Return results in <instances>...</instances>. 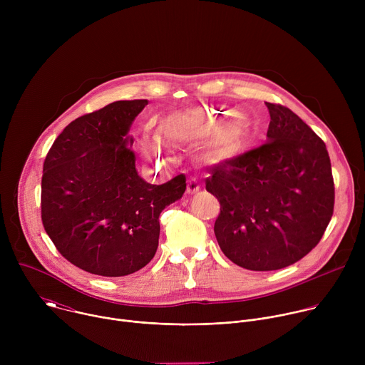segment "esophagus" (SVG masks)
I'll use <instances>...</instances> for the list:
<instances>
[{
  "instance_id": "1",
  "label": "esophagus",
  "mask_w": 365,
  "mask_h": 365,
  "mask_svg": "<svg viewBox=\"0 0 365 365\" xmlns=\"http://www.w3.org/2000/svg\"><path fill=\"white\" fill-rule=\"evenodd\" d=\"M199 189H200V185H199L197 179L189 178L187 179V187H186L187 193H196V192H199Z\"/></svg>"
}]
</instances>
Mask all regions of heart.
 Listing matches in <instances>:
<instances>
[{"mask_svg":"<svg viewBox=\"0 0 365 365\" xmlns=\"http://www.w3.org/2000/svg\"><path fill=\"white\" fill-rule=\"evenodd\" d=\"M224 107H199L178 111L160 121L159 133L166 143H182L206 137L205 151L212 162L235 159L245 148L251 123L245 115H234ZM143 151L150 158H159L160 145L154 140L143 143Z\"/></svg>","mask_w":365,"mask_h":365,"instance_id":"heart-1","label":"heart"}]
</instances>
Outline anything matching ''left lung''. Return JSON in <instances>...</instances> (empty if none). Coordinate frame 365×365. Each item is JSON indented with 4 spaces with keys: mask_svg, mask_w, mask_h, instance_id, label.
<instances>
[{
    "mask_svg": "<svg viewBox=\"0 0 365 365\" xmlns=\"http://www.w3.org/2000/svg\"><path fill=\"white\" fill-rule=\"evenodd\" d=\"M266 106L267 143L215 165L205 180L221 203L214 231L222 252L254 272L284 269L315 248L335 202L325 143L289 108Z\"/></svg>",
    "mask_w": 365,
    "mask_h": 365,
    "instance_id": "left-lung-1",
    "label": "left lung"
}]
</instances>
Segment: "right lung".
<instances>
[{
  "label": "right lung",
  "mask_w": 365,
  "mask_h": 365,
  "mask_svg": "<svg viewBox=\"0 0 365 365\" xmlns=\"http://www.w3.org/2000/svg\"><path fill=\"white\" fill-rule=\"evenodd\" d=\"M148 101H115L72 121L43 165L41 221L58 251L98 276H128L151 262L162 211L186 178L150 185L135 169L133 121Z\"/></svg>",
  "instance_id": "obj_1"
}]
</instances>
